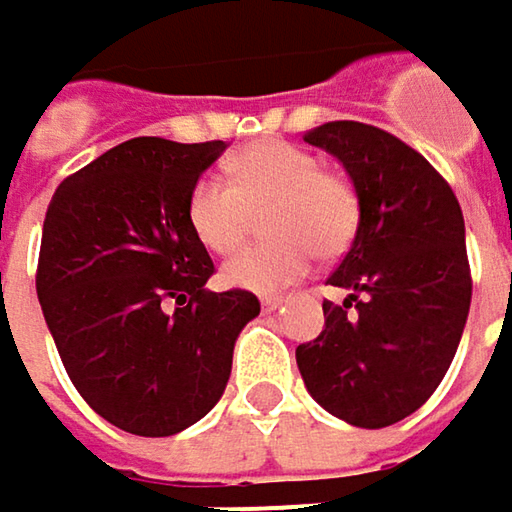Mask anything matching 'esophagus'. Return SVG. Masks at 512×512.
<instances>
[{"label": "esophagus", "instance_id": "obj_1", "mask_svg": "<svg viewBox=\"0 0 512 512\" xmlns=\"http://www.w3.org/2000/svg\"><path fill=\"white\" fill-rule=\"evenodd\" d=\"M278 304H281V299H278V296H266V299H260V307H263L266 313H272Z\"/></svg>", "mask_w": 512, "mask_h": 512}]
</instances>
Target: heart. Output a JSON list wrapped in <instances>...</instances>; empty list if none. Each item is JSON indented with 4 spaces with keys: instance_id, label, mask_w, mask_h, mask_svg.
<instances>
[{
    "instance_id": "heart-1",
    "label": "heart",
    "mask_w": 512,
    "mask_h": 512,
    "mask_svg": "<svg viewBox=\"0 0 512 512\" xmlns=\"http://www.w3.org/2000/svg\"><path fill=\"white\" fill-rule=\"evenodd\" d=\"M228 169L231 181L202 175L187 196V225L213 255L237 252L266 213L269 240L222 266L228 287L278 293L307 275L313 252L331 260L349 249L357 196L340 175L319 169L316 155L263 140L246 146Z\"/></svg>"
}]
</instances>
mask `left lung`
Returning a JSON list of instances; mask_svg holds the SVG:
<instances>
[{
    "label": "left lung",
    "instance_id": "1",
    "mask_svg": "<svg viewBox=\"0 0 512 512\" xmlns=\"http://www.w3.org/2000/svg\"><path fill=\"white\" fill-rule=\"evenodd\" d=\"M343 163L357 231L322 302L325 331L296 349L307 393L354 428H387L416 413L445 378L472 302L466 225L440 172L366 122H325L304 134Z\"/></svg>",
    "mask_w": 512,
    "mask_h": 512
}]
</instances>
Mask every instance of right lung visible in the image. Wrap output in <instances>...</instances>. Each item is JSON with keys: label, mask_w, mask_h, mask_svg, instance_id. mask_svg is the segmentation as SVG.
Segmentation results:
<instances>
[{"label": "right lung", "mask_w": 512, "mask_h": 512, "mask_svg": "<svg viewBox=\"0 0 512 512\" xmlns=\"http://www.w3.org/2000/svg\"><path fill=\"white\" fill-rule=\"evenodd\" d=\"M228 146L134 137L52 196L37 263L43 319L81 398L137 437H172L225 393L246 290L210 293L187 196Z\"/></svg>", "instance_id": "add662e5"}]
</instances>
